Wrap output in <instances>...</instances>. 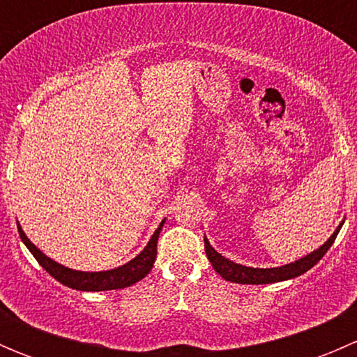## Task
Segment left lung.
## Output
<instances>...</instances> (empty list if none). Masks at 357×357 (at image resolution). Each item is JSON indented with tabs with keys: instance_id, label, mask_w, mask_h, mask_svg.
<instances>
[{
	"instance_id": "1",
	"label": "left lung",
	"mask_w": 357,
	"mask_h": 357,
	"mask_svg": "<svg viewBox=\"0 0 357 357\" xmlns=\"http://www.w3.org/2000/svg\"><path fill=\"white\" fill-rule=\"evenodd\" d=\"M342 225H338V228L335 229L333 235L323 243L321 247L316 248L314 252L307 254L305 257L298 259V261L290 262V264L280 266V268H247V266L236 264V262L229 261V259L222 257L219 252L214 250V247L208 243L207 236L204 238L205 243V254L207 259L211 261L212 268L215 269L218 275H221V278H225L226 282L233 283H243V285H264V283H276V282H285V280H291L295 276L304 275L305 271L312 268L314 264H318L319 259L326 254L330 247L333 245L335 238H337L338 231H340Z\"/></svg>"
}]
</instances>
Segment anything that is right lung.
Here are the masks:
<instances>
[{"label": "right lung", "mask_w": 357, "mask_h": 357, "mask_svg": "<svg viewBox=\"0 0 357 357\" xmlns=\"http://www.w3.org/2000/svg\"><path fill=\"white\" fill-rule=\"evenodd\" d=\"M165 219L160 222V226L155 229V233L152 235L150 242L146 243V247L136 255L132 261L126 262L124 266H119L115 269H109V271H98V273H86V271H75V269L66 268V266L59 264L53 259H50L48 255L43 254L31 240L25 236L19 225V235L25 243V247L31 250V254L34 255L36 261L43 266V269L50 273L56 282H60L62 285L68 287V289L74 290H82V291H105V290H119L126 289V287L135 285L136 282L145 278L153 268V262L157 257V240L160 235V229L164 226Z\"/></svg>", "instance_id": "add662e5"}]
</instances>
